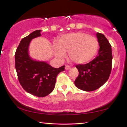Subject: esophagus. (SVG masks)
Wrapping results in <instances>:
<instances>
[{
    "instance_id": "esophagus-1",
    "label": "esophagus",
    "mask_w": 127,
    "mask_h": 127,
    "mask_svg": "<svg viewBox=\"0 0 127 127\" xmlns=\"http://www.w3.org/2000/svg\"><path fill=\"white\" fill-rule=\"evenodd\" d=\"M65 69L66 70H69V69H70V68H71V66H70V65H65Z\"/></svg>"
}]
</instances>
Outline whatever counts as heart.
<instances>
[{
  "instance_id": "heart-1",
  "label": "heart",
  "mask_w": 127,
  "mask_h": 127,
  "mask_svg": "<svg viewBox=\"0 0 127 127\" xmlns=\"http://www.w3.org/2000/svg\"><path fill=\"white\" fill-rule=\"evenodd\" d=\"M54 51L59 58L65 57L69 52L71 61L76 64L89 63L95 57L98 49L96 37L82 32L66 34L60 38L58 45H55Z\"/></svg>"
}]
</instances>
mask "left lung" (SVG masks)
<instances>
[{"instance_id": "8db88e82", "label": "left lung", "mask_w": 127, "mask_h": 127, "mask_svg": "<svg viewBox=\"0 0 127 127\" xmlns=\"http://www.w3.org/2000/svg\"><path fill=\"white\" fill-rule=\"evenodd\" d=\"M100 45L98 55L90 63L78 64L79 74L74 81L78 89L92 91L104 84L110 76L112 68L111 46L102 33L96 34Z\"/></svg>"}]
</instances>
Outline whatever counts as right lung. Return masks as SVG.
I'll return each instance as SVG.
<instances>
[{
	"mask_svg": "<svg viewBox=\"0 0 127 127\" xmlns=\"http://www.w3.org/2000/svg\"><path fill=\"white\" fill-rule=\"evenodd\" d=\"M36 30L23 38L15 53V66L21 85L26 91L37 97H45L54 89L56 78L65 69V65L55 68L46 62L31 59L28 54L31 40L41 35Z\"/></svg>",
	"mask_w": 127,
	"mask_h": 127,
	"instance_id": "right-lung-1",
	"label": "right lung"
}]
</instances>
